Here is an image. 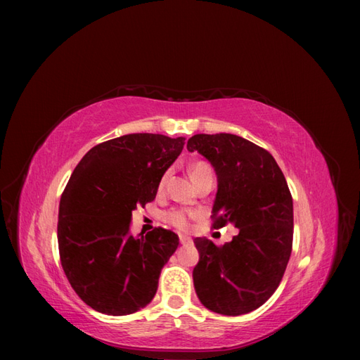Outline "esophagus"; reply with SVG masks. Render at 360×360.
<instances>
[{
	"label": "esophagus",
	"instance_id": "esophagus-1",
	"mask_svg": "<svg viewBox=\"0 0 360 360\" xmlns=\"http://www.w3.org/2000/svg\"><path fill=\"white\" fill-rule=\"evenodd\" d=\"M179 238H180V243L181 245H191L192 243V238L189 236H186V234H180Z\"/></svg>",
	"mask_w": 360,
	"mask_h": 360
}]
</instances>
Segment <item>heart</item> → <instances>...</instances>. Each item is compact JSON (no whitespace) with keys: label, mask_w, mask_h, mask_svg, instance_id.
<instances>
[{"label":"heart","mask_w":360,"mask_h":360,"mask_svg":"<svg viewBox=\"0 0 360 360\" xmlns=\"http://www.w3.org/2000/svg\"><path fill=\"white\" fill-rule=\"evenodd\" d=\"M188 171H189V176L192 179V181H198L200 179H202L204 176H209V174H213V168L209 162L205 160H195L192 162L191 165L188 167ZM168 177H169V171H167L163 176L160 177L159 180V189H163L165 188V184L168 181ZM198 216L197 212L193 210H184V209H171L168 212L163 213V221H165L167 224H169L171 226L177 228V230H188L189 225H191V221L195 219V217Z\"/></svg>","instance_id":"heart-1"}]
</instances>
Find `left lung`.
Returning a JSON list of instances; mask_svg holds the SVG:
<instances>
[{"instance_id":"left-lung-1","label":"left lung","mask_w":360,"mask_h":360,"mask_svg":"<svg viewBox=\"0 0 360 360\" xmlns=\"http://www.w3.org/2000/svg\"><path fill=\"white\" fill-rule=\"evenodd\" d=\"M197 150L217 174L212 226L237 228L230 243L197 237L200 261L193 285L207 309L242 315L259 308L279 287L292 248V198L267 150L231 135H193Z\"/></svg>"}]
</instances>
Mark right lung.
<instances>
[{
  "instance_id": "obj_1",
  "label": "right lung",
  "mask_w": 360,
  "mask_h": 360,
  "mask_svg": "<svg viewBox=\"0 0 360 360\" xmlns=\"http://www.w3.org/2000/svg\"><path fill=\"white\" fill-rule=\"evenodd\" d=\"M183 146L184 138L130 134L94 146L73 169L60 200V259L75 292L94 311L127 315L155 297L179 236L162 226L130 236V217L156 198Z\"/></svg>"
}]
</instances>
